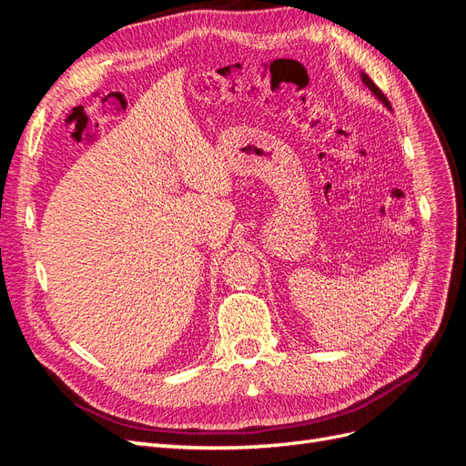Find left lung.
Segmentation results:
<instances>
[{
	"mask_svg": "<svg viewBox=\"0 0 466 466\" xmlns=\"http://www.w3.org/2000/svg\"><path fill=\"white\" fill-rule=\"evenodd\" d=\"M361 79H363V83H365V86H368L370 87V91L379 98V101L380 103H383L387 108H390V103H389V98L383 95V91H380L377 86H375V83L370 79V76L368 74H361Z\"/></svg>",
	"mask_w": 466,
	"mask_h": 466,
	"instance_id": "left-lung-1",
	"label": "left lung"
}]
</instances>
